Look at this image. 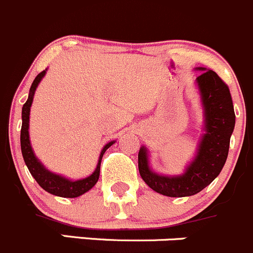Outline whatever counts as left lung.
Wrapping results in <instances>:
<instances>
[{
  "label": "left lung",
  "mask_w": 253,
  "mask_h": 253,
  "mask_svg": "<svg viewBox=\"0 0 253 253\" xmlns=\"http://www.w3.org/2000/svg\"><path fill=\"white\" fill-rule=\"evenodd\" d=\"M202 70L195 79L203 107V134L197 152L179 175H164L152 169L148 148L138 152V169L144 183L154 192L170 198L192 197L207 188L220 174L229 154L230 138L235 128V111L231 94L219 75Z\"/></svg>",
  "instance_id": "obj_1"
}]
</instances>
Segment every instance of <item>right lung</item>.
Listing matches in <instances>:
<instances>
[{"instance_id":"right-lung-1","label":"right lung","mask_w":253,"mask_h":253,"mask_svg":"<svg viewBox=\"0 0 253 253\" xmlns=\"http://www.w3.org/2000/svg\"><path fill=\"white\" fill-rule=\"evenodd\" d=\"M46 74V69L43 70L41 74L37 75L36 79L32 83V86L29 89L28 99H27L26 104L22 107V128H21V151L22 156H23L24 163H26L27 168H28L29 173L32 174L37 183L42 186V188L48 192L49 194L56 195V197L61 198H78L80 195L85 194L89 192L90 189L97 183L100 176V166H101V159L104 153L106 152L107 148L112 146L116 141H111L104 146L101 149V153L99 156V161H97V166L95 170L90 174L89 176L83 179H78V180H73V179L67 178L60 174L53 173L45 168L43 163L37 158L34 154L33 148H32L31 139H29V114H31L32 102H33L34 94L38 87L39 83L42 82Z\"/></svg>"}]
</instances>
